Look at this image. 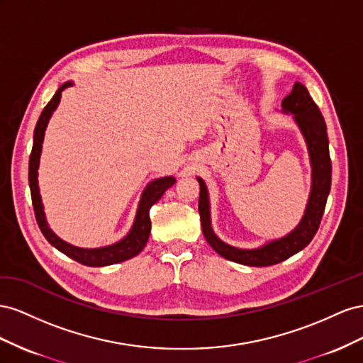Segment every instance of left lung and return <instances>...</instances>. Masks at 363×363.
Segmentation results:
<instances>
[{"label":"left lung","instance_id":"1","mask_svg":"<svg viewBox=\"0 0 363 363\" xmlns=\"http://www.w3.org/2000/svg\"><path fill=\"white\" fill-rule=\"evenodd\" d=\"M281 112L291 113L301 132L308 152L310 167H312V185H310L304 214L294 230L279 239L269 240L257 247L233 246L219 239L213 231L210 193L203 179L198 178L201 185L199 214L202 233L213 250L226 260L257 267L281 263L312 242L323 219L331 185V161L324 117L313 99L310 97L307 88L299 82H295L291 94L281 101Z\"/></svg>","mask_w":363,"mask_h":363}]
</instances>
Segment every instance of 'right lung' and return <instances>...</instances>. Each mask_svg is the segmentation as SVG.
Masks as SVG:
<instances>
[{"instance_id":"right-lung-1","label":"right lung","mask_w":363,"mask_h":363,"mask_svg":"<svg viewBox=\"0 0 363 363\" xmlns=\"http://www.w3.org/2000/svg\"><path fill=\"white\" fill-rule=\"evenodd\" d=\"M72 85H74L72 82H65L64 85L59 86L53 99L48 101V105L44 108L43 113H40L35 128L33 149H32V153H30V161H28V184H30V193H32V202H33L36 222L45 239L53 245L57 251L72 258V260L79 262L80 264L100 267V266H109V264L126 262L129 258L138 255L143 251V247L146 246L149 240V234H150V226H152L150 216H149L150 206L161 199L164 191L170 189L176 182V179L174 176H164V178H157L146 185V189H144L141 193L135 219H133L129 233L116 243L100 246V247H79L65 240H62L59 235H56L55 231L48 226L47 217L44 213L43 198H40L39 194L38 169L40 162V153H43V143H44L48 121L59 106L62 91Z\"/></svg>"}]
</instances>
